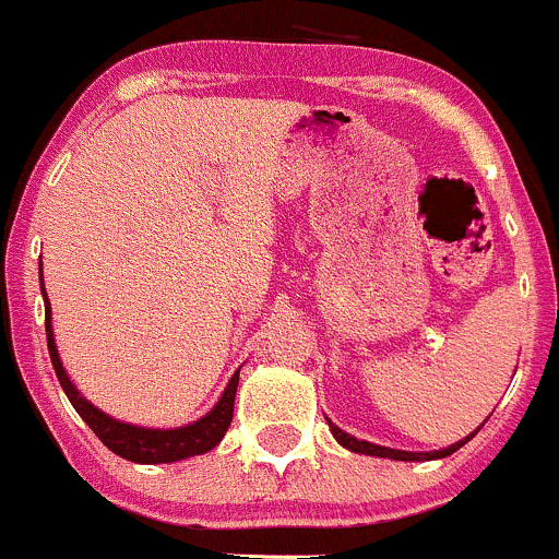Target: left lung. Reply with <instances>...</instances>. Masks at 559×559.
Wrapping results in <instances>:
<instances>
[{"instance_id": "obj_1", "label": "left lung", "mask_w": 559, "mask_h": 559, "mask_svg": "<svg viewBox=\"0 0 559 559\" xmlns=\"http://www.w3.org/2000/svg\"><path fill=\"white\" fill-rule=\"evenodd\" d=\"M330 421V419H326ZM330 430L332 436H335V441L341 443L343 449H348V452H357V454H370V456H386V460H403V462H421V460H441V456H449L454 454L456 449L465 447L467 441H471V436L465 438V441H456L452 443L449 449H438V452H400V449H386V447H379V443H370V441H359V438L348 436V432H343L341 427H335L330 421ZM476 436V432H473Z\"/></svg>"}]
</instances>
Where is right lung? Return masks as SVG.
<instances>
[{
	"label": "right lung",
	"instance_id": "1",
	"mask_svg": "<svg viewBox=\"0 0 559 559\" xmlns=\"http://www.w3.org/2000/svg\"><path fill=\"white\" fill-rule=\"evenodd\" d=\"M39 273H43V270H39ZM43 297L45 302H48L45 284ZM45 337H48V354L50 362H53L56 379H59L61 389H64V394L70 397L72 408H75L78 414H81V419L92 427L94 436H97L112 454L123 456V460L140 462V465H156V462H178L186 460V456L205 454L211 452L213 447H218V441H222L224 432H227L229 421H233L240 370L229 379V384L224 389L222 397H218V403L213 405L202 419L183 427H175V430H151V427H138L112 419V416L103 414L97 405H92L81 392H78L75 384L70 381V376H67L64 365H61L59 352H56L53 326H50V302L45 306Z\"/></svg>",
	"mask_w": 559,
	"mask_h": 559
}]
</instances>
